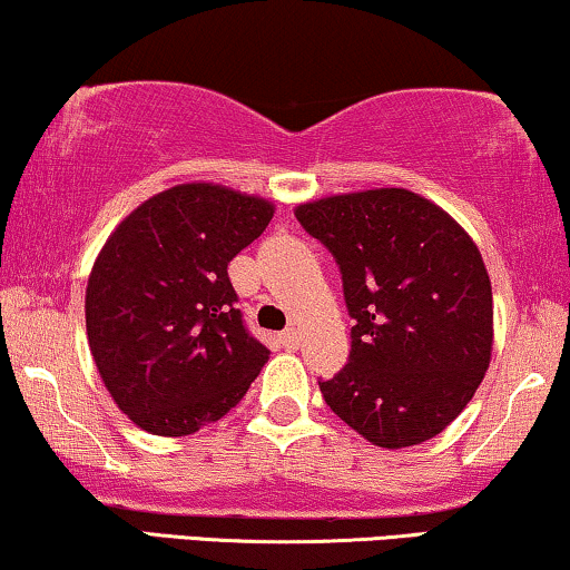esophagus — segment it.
I'll return each mask as SVG.
<instances>
[{
    "mask_svg": "<svg viewBox=\"0 0 570 570\" xmlns=\"http://www.w3.org/2000/svg\"><path fill=\"white\" fill-rule=\"evenodd\" d=\"M279 345H283L285 350H298L301 334L295 332V330H285L283 334H279Z\"/></svg>",
    "mask_w": 570,
    "mask_h": 570,
    "instance_id": "esophagus-1",
    "label": "esophagus"
}]
</instances>
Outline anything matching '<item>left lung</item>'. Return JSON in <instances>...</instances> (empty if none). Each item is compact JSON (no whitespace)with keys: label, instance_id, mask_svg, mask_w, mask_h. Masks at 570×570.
I'll return each mask as SVG.
<instances>
[{"label":"left lung","instance_id":"left-lung-1","mask_svg":"<svg viewBox=\"0 0 570 570\" xmlns=\"http://www.w3.org/2000/svg\"><path fill=\"white\" fill-rule=\"evenodd\" d=\"M342 275L350 357L318 381L340 420L384 449L439 435L478 392L493 350V293L472 238L407 189L295 209Z\"/></svg>","mask_w":570,"mask_h":570}]
</instances>
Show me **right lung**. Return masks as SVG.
<instances>
[{"label":"right lung","instance_id":"obj_1","mask_svg":"<svg viewBox=\"0 0 570 570\" xmlns=\"http://www.w3.org/2000/svg\"><path fill=\"white\" fill-rule=\"evenodd\" d=\"M275 207L213 184L139 205L106 240L85 293L92 361L124 415L189 435L244 400L269 350L236 308L228 264Z\"/></svg>","mask_w":570,"mask_h":570}]
</instances>
